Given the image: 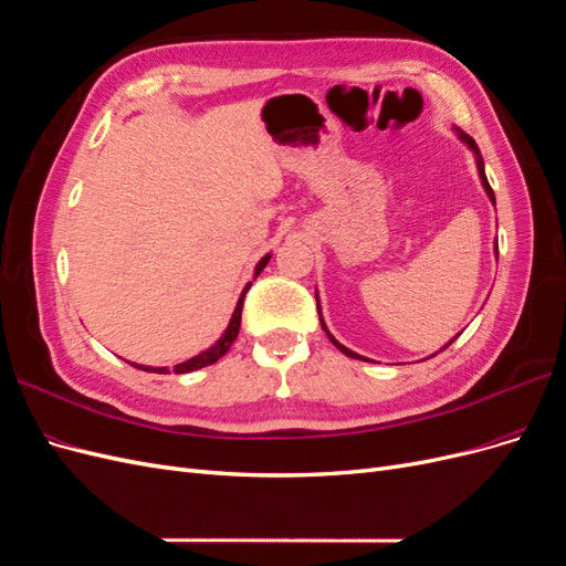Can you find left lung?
Returning <instances> with one entry per match:
<instances>
[{
	"label": "left lung",
	"instance_id": "left-lung-1",
	"mask_svg": "<svg viewBox=\"0 0 566 566\" xmlns=\"http://www.w3.org/2000/svg\"><path fill=\"white\" fill-rule=\"evenodd\" d=\"M455 134H458V139L462 142V144H465L472 153H474V160H476V169H479V179H482V186H484V191H486V196H489V200L495 205V196H493V188L489 186V179H486V172H484V160H482V153H479V148H476V144H474V139H472V136H468L465 132H462V129H458L455 127ZM495 256H499V245H495ZM316 300H318V295H316ZM318 314H321V304H318ZM321 325H323V331H325V335H328L331 337V342H333V345L342 352V354H347V356H352V358H358V361H368V358H364V356H358L356 352H352V349H347L345 345H339V342L328 333V328H325V323H323V318H321ZM455 339V337H453ZM451 339V342H453ZM451 342H449V345H451ZM449 345H443L439 352H443V349H447ZM434 356V354H432Z\"/></svg>",
	"mask_w": 566,
	"mask_h": 566
}]
</instances>
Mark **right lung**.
<instances>
[{
  "mask_svg": "<svg viewBox=\"0 0 566 566\" xmlns=\"http://www.w3.org/2000/svg\"><path fill=\"white\" fill-rule=\"evenodd\" d=\"M269 260H271V254H264L260 262H256V266H254V279L260 276L262 273V269L269 264ZM250 285L252 283H248L245 285V290L241 293V300H238V304H235V310H233V316H231V321H229V325H227V331H224V335H221L212 347H208L205 352H200L198 356H193V358H188V361H184V364H177L175 366V373H191V370H198V368H205V366H212V364H217L221 356H224L229 349H231V345L235 342V337H238V331H241V314H243V300H245V293L250 290ZM132 366H136V364H132ZM136 368H142V370H148V373H169L167 368H150V366H136Z\"/></svg>",
  "mask_w": 566,
  "mask_h": 566,
  "instance_id": "add662e5",
  "label": "right lung"
}]
</instances>
